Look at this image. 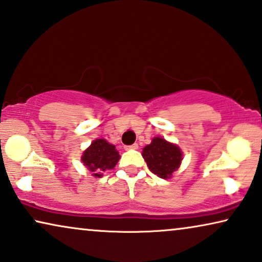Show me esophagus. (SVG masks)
Segmentation results:
<instances>
[{"label":"esophagus","instance_id":"obj_1","mask_svg":"<svg viewBox=\"0 0 262 262\" xmlns=\"http://www.w3.org/2000/svg\"><path fill=\"white\" fill-rule=\"evenodd\" d=\"M131 149L137 150V149H138V144H137V143H135V144H132V145H126V146H125V150H131Z\"/></svg>","mask_w":262,"mask_h":262}]
</instances>
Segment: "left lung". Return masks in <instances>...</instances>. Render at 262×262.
<instances>
[{
	"label": "left lung",
	"instance_id": "obj_1",
	"mask_svg": "<svg viewBox=\"0 0 262 262\" xmlns=\"http://www.w3.org/2000/svg\"><path fill=\"white\" fill-rule=\"evenodd\" d=\"M142 156L149 169L161 179H169L182 161L181 149L161 137L152 138L151 143L143 149Z\"/></svg>",
	"mask_w": 262,
	"mask_h": 262
}]
</instances>
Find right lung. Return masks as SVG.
<instances>
[{
  "label": "right lung",
  "mask_w": 262,
  "mask_h": 262,
  "mask_svg": "<svg viewBox=\"0 0 262 262\" xmlns=\"http://www.w3.org/2000/svg\"><path fill=\"white\" fill-rule=\"evenodd\" d=\"M120 159L119 152L116 146L110 144L106 139H95L83 151L81 160L92 175L95 178H101V171L113 169Z\"/></svg>",
  "instance_id": "1"
}]
</instances>
